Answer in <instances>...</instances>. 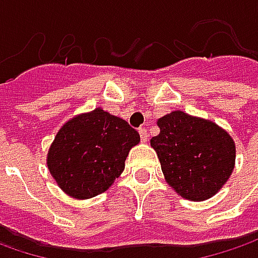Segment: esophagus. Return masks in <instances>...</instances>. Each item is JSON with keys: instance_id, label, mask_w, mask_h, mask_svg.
<instances>
[{"instance_id": "34e87169", "label": "esophagus", "mask_w": 258, "mask_h": 258, "mask_svg": "<svg viewBox=\"0 0 258 258\" xmlns=\"http://www.w3.org/2000/svg\"><path fill=\"white\" fill-rule=\"evenodd\" d=\"M139 135H141V141H142V142H146V141H148V138H149L145 127H141V129H139Z\"/></svg>"}]
</instances>
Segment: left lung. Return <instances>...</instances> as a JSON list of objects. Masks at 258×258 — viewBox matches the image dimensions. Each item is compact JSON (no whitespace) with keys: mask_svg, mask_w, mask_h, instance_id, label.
<instances>
[{"mask_svg":"<svg viewBox=\"0 0 258 258\" xmlns=\"http://www.w3.org/2000/svg\"><path fill=\"white\" fill-rule=\"evenodd\" d=\"M159 135L151 146L165 181L189 201H205L228 181L235 165V144L213 120L173 110L158 119Z\"/></svg>","mask_w":258,"mask_h":258,"instance_id":"1","label":"left lung"}]
</instances>
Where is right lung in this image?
<instances>
[{
	"label": "right lung",
	"instance_id": "1",
	"mask_svg": "<svg viewBox=\"0 0 258 258\" xmlns=\"http://www.w3.org/2000/svg\"><path fill=\"white\" fill-rule=\"evenodd\" d=\"M139 142V134L126 120L96 107L58 129L47 152V168L63 192L89 200L112 186Z\"/></svg>",
	"mask_w": 258,
	"mask_h": 258
}]
</instances>
